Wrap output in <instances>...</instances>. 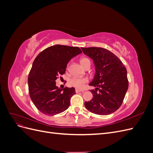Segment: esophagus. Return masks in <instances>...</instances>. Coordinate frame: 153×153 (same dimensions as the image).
Segmentation results:
<instances>
[{"label": "esophagus", "mask_w": 153, "mask_h": 153, "mask_svg": "<svg viewBox=\"0 0 153 153\" xmlns=\"http://www.w3.org/2000/svg\"><path fill=\"white\" fill-rule=\"evenodd\" d=\"M75 92H76V93H78V92H83V91H81V90H80V89H75Z\"/></svg>", "instance_id": "34e87169"}]
</instances>
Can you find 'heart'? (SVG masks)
I'll return each instance as SVG.
<instances>
[{"instance_id":"b5f03b06","label":"heart","mask_w":153,"mask_h":153,"mask_svg":"<svg viewBox=\"0 0 153 153\" xmlns=\"http://www.w3.org/2000/svg\"><path fill=\"white\" fill-rule=\"evenodd\" d=\"M88 62H90V61L87 58L83 57L80 60V62L83 67H84L85 64ZM87 82H88V80L86 78H80V77H76V76H74L71 78L70 80H69V83H70L71 85H73V87H76V89H82V88L84 87L85 83H87Z\"/></svg>"}]
</instances>
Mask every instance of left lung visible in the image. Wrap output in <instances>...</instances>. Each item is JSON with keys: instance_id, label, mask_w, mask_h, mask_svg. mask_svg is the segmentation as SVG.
<instances>
[{"instance_id": "obj_1", "label": "left lung", "mask_w": 153, "mask_h": 153, "mask_svg": "<svg viewBox=\"0 0 153 153\" xmlns=\"http://www.w3.org/2000/svg\"><path fill=\"white\" fill-rule=\"evenodd\" d=\"M93 60L96 73L89 85L92 98L85 101L91 112L106 115L115 112L123 103L128 88L127 70L123 62L110 51L100 47L81 48Z\"/></svg>"}]
</instances>
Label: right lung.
<instances>
[{
  "label": "right lung",
  "instance_id": "obj_1",
  "mask_svg": "<svg viewBox=\"0 0 153 153\" xmlns=\"http://www.w3.org/2000/svg\"><path fill=\"white\" fill-rule=\"evenodd\" d=\"M81 53L78 47L56 45L43 50L34 59L28 77L29 92L41 113L54 115L68 108L71 98L76 94L75 88L61 89L55 80L65 73L69 61Z\"/></svg>",
  "mask_w": 153,
  "mask_h": 153
}]
</instances>
